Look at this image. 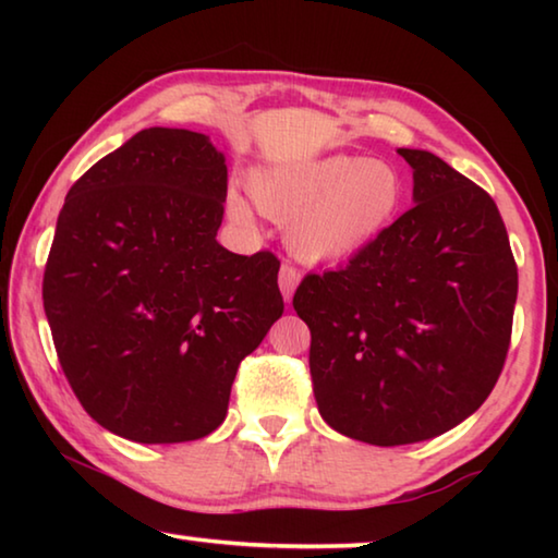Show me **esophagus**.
Wrapping results in <instances>:
<instances>
[{
  "mask_svg": "<svg viewBox=\"0 0 558 558\" xmlns=\"http://www.w3.org/2000/svg\"><path fill=\"white\" fill-rule=\"evenodd\" d=\"M278 286H280L282 298H286V302H290L292 295H295V288L300 286V270L288 266V263H282V268L278 272Z\"/></svg>",
  "mask_w": 558,
  "mask_h": 558,
  "instance_id": "esophagus-1",
  "label": "esophagus"
}]
</instances>
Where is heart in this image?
I'll use <instances>...</instances> for the list:
<instances>
[{
  "label": "heart",
  "instance_id": "heart-1",
  "mask_svg": "<svg viewBox=\"0 0 558 558\" xmlns=\"http://www.w3.org/2000/svg\"><path fill=\"white\" fill-rule=\"evenodd\" d=\"M253 202L276 221H288L286 241L307 263H342L389 229L403 202V184L384 159L329 155L307 162L268 167L251 177ZM226 209L243 226L251 206L229 192Z\"/></svg>",
  "mask_w": 558,
  "mask_h": 558
}]
</instances>
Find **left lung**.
I'll return each instance as SVG.
<instances>
[{
  "instance_id": "obj_1",
  "label": "left lung",
  "mask_w": 558,
  "mask_h": 558,
  "mask_svg": "<svg viewBox=\"0 0 558 558\" xmlns=\"http://www.w3.org/2000/svg\"><path fill=\"white\" fill-rule=\"evenodd\" d=\"M413 206L339 270L300 282L323 418L369 446L436 438L475 413L502 372L517 266L493 196L426 149Z\"/></svg>"
}]
</instances>
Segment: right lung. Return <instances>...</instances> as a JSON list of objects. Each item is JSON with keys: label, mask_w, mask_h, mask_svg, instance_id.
I'll return each mask as SVG.
<instances>
[{"label": "right lung", "mask_w": 558, "mask_h": 558, "mask_svg": "<svg viewBox=\"0 0 558 558\" xmlns=\"http://www.w3.org/2000/svg\"><path fill=\"white\" fill-rule=\"evenodd\" d=\"M226 177L202 132L149 128L65 196L46 319L73 393L120 438L162 446L219 428L239 364L286 307L272 253L216 241Z\"/></svg>", "instance_id": "right-lung-1"}]
</instances>
